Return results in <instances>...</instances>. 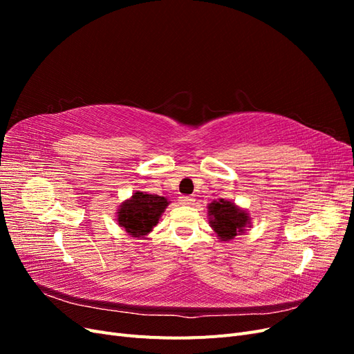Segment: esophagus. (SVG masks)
<instances>
[{
    "instance_id": "obj_1",
    "label": "esophagus",
    "mask_w": 354,
    "mask_h": 354,
    "mask_svg": "<svg viewBox=\"0 0 354 354\" xmlns=\"http://www.w3.org/2000/svg\"><path fill=\"white\" fill-rule=\"evenodd\" d=\"M178 201L181 205H192V203L195 202V198L194 196H180Z\"/></svg>"
}]
</instances>
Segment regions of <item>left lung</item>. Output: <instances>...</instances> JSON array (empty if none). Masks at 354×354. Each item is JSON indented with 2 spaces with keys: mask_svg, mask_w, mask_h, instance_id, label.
I'll return each instance as SVG.
<instances>
[{
  "mask_svg": "<svg viewBox=\"0 0 354 354\" xmlns=\"http://www.w3.org/2000/svg\"><path fill=\"white\" fill-rule=\"evenodd\" d=\"M209 226L223 242L234 239L251 226V217L245 209L230 201H214L208 203Z\"/></svg>",
  "mask_w": 354,
  "mask_h": 354,
  "instance_id": "obj_1",
  "label": "left lung"
}]
</instances>
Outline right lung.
Instances as JSON below:
<instances>
[{"label": "right lung", "instance_id": "obj_1", "mask_svg": "<svg viewBox=\"0 0 354 354\" xmlns=\"http://www.w3.org/2000/svg\"><path fill=\"white\" fill-rule=\"evenodd\" d=\"M168 203L165 196L136 192L118 208L116 221L131 236L145 238L156 226Z\"/></svg>", "mask_w": 354, "mask_h": 354}]
</instances>
